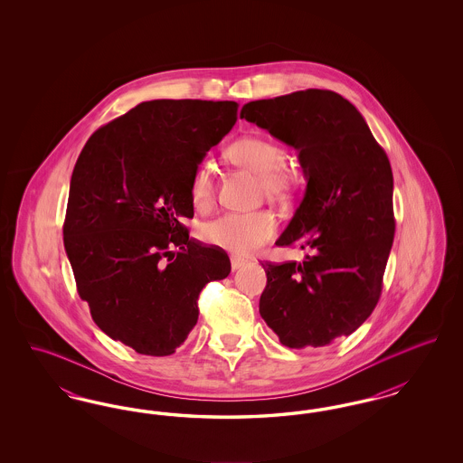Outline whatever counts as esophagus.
I'll return each instance as SVG.
<instances>
[{
	"label": "esophagus",
	"mask_w": 463,
	"mask_h": 463,
	"mask_svg": "<svg viewBox=\"0 0 463 463\" xmlns=\"http://www.w3.org/2000/svg\"><path fill=\"white\" fill-rule=\"evenodd\" d=\"M242 265H244V260H242V259H238V257H231V267H232V270H238V269H241Z\"/></svg>",
	"instance_id": "1"
}]
</instances>
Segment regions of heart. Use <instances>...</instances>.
I'll list each match as a JSON object with an SVG mask.
<instances>
[{"label":"heart","instance_id":"b5f03b06","mask_svg":"<svg viewBox=\"0 0 463 463\" xmlns=\"http://www.w3.org/2000/svg\"><path fill=\"white\" fill-rule=\"evenodd\" d=\"M225 156L231 163L260 176V189L269 198H281L291 191L295 174L288 168L287 151L278 142L248 135L232 142ZM191 199L198 210H206L215 199V178L210 163H201L191 176ZM278 231L270 212L223 213L201 227V238L238 255H248L269 241Z\"/></svg>","mask_w":463,"mask_h":463}]
</instances>
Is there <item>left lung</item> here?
<instances>
[{"label": "left lung", "instance_id": "8db88e82", "mask_svg": "<svg viewBox=\"0 0 463 463\" xmlns=\"http://www.w3.org/2000/svg\"><path fill=\"white\" fill-rule=\"evenodd\" d=\"M241 118L298 151L306 194L278 246L304 262H265L260 316L289 349L323 347L373 312L394 241L392 170L364 118L330 90L244 104Z\"/></svg>", "mask_w": 463, "mask_h": 463}]
</instances>
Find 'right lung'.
<instances>
[{
	"label": "right lung",
	"mask_w": 463,
	"mask_h": 463,
	"mask_svg": "<svg viewBox=\"0 0 463 463\" xmlns=\"http://www.w3.org/2000/svg\"><path fill=\"white\" fill-rule=\"evenodd\" d=\"M238 119L232 100H149L93 133L71 176L64 246L80 297L112 340L170 355L198 298L231 272L219 246L189 238L191 176Z\"/></svg>",
	"instance_id": "right-lung-1"
}]
</instances>
